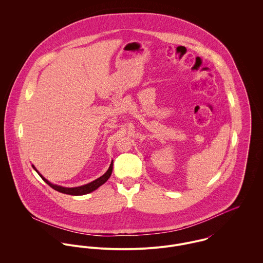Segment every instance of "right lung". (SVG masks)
Instances as JSON below:
<instances>
[{"mask_svg":"<svg viewBox=\"0 0 263 263\" xmlns=\"http://www.w3.org/2000/svg\"><path fill=\"white\" fill-rule=\"evenodd\" d=\"M112 166L113 163L111 162V164H110L108 170L106 171V173L103 174L101 177L97 178L96 180H94V181H92V182H90V183H88V184H86V185H82V186H79V187L73 188L63 187V186H59V185L51 184V183L48 182L43 176L40 175V173L35 169L34 166H32V167L34 168V170L39 174V176L44 180V182H46L50 187L53 188L54 190H57V191H59V192H62V193L70 194V195H83V194H87V193H90V192L94 191L95 189H97L99 186H101L103 183H105V182L108 180V178L110 177L111 173H112Z\"/></svg>","mask_w":263,"mask_h":263,"instance_id":"right-lung-1","label":"right lung"}]
</instances>
